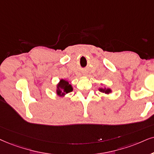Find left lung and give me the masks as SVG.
Here are the masks:
<instances>
[{
    "label": "left lung",
    "instance_id": "obj_1",
    "mask_svg": "<svg viewBox=\"0 0 154 154\" xmlns=\"http://www.w3.org/2000/svg\"><path fill=\"white\" fill-rule=\"evenodd\" d=\"M100 91L101 92L106 93V94H109L111 92V90L109 89H106V88H100Z\"/></svg>",
    "mask_w": 154,
    "mask_h": 154
}]
</instances>
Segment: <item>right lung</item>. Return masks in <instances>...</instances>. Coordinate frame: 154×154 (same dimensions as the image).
I'll use <instances>...</instances> for the list:
<instances>
[{
  "label": "right lung",
  "instance_id": "1",
  "mask_svg": "<svg viewBox=\"0 0 154 154\" xmlns=\"http://www.w3.org/2000/svg\"><path fill=\"white\" fill-rule=\"evenodd\" d=\"M72 91V87L70 85H69L68 82L64 80V79H61L60 84L57 85V94L60 96H63V95L67 94Z\"/></svg>",
  "mask_w": 154,
  "mask_h": 154
}]
</instances>
